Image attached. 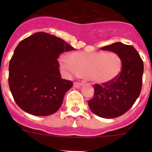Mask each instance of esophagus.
Returning a JSON list of instances; mask_svg holds the SVG:
<instances>
[{
  "label": "esophagus",
  "instance_id": "1",
  "mask_svg": "<svg viewBox=\"0 0 152 152\" xmlns=\"http://www.w3.org/2000/svg\"><path fill=\"white\" fill-rule=\"evenodd\" d=\"M83 85L82 83H80V82H75L74 83V87L76 88H80L81 86Z\"/></svg>",
  "mask_w": 152,
  "mask_h": 152
}]
</instances>
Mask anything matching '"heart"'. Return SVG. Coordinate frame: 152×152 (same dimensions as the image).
Returning a JSON list of instances; mask_svg holds the SVG:
<instances>
[{"mask_svg": "<svg viewBox=\"0 0 152 152\" xmlns=\"http://www.w3.org/2000/svg\"><path fill=\"white\" fill-rule=\"evenodd\" d=\"M61 69L68 75H79L94 84L113 81L122 71L123 63L115 52H75L59 58Z\"/></svg>", "mask_w": 152, "mask_h": 152, "instance_id": "b5f03b06", "label": "heart"}]
</instances>
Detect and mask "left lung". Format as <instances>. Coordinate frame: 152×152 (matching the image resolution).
I'll list each match as a JSON object with an SVG mask.
<instances>
[{"mask_svg":"<svg viewBox=\"0 0 152 152\" xmlns=\"http://www.w3.org/2000/svg\"><path fill=\"white\" fill-rule=\"evenodd\" d=\"M112 51L120 57L122 71L113 81L94 84V96L88 101L91 110L106 119L120 116L129 110L140 94L144 64L132 45L115 42L101 48Z\"/></svg>","mask_w":152,"mask_h":152,"instance_id":"left-lung-1","label":"left lung"}]
</instances>
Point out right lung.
<instances>
[{"mask_svg":"<svg viewBox=\"0 0 152 152\" xmlns=\"http://www.w3.org/2000/svg\"><path fill=\"white\" fill-rule=\"evenodd\" d=\"M74 50L57 36L39 32L18 44L9 64L8 82L13 97L23 110L49 116L60 108L71 80L62 79L57 58Z\"/></svg>","mask_w":152,"mask_h":152,"instance_id":"add662e5","label":"right lung"}]
</instances>
